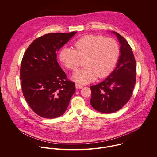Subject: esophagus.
Segmentation results:
<instances>
[{
	"label": "esophagus",
	"instance_id": "1",
	"mask_svg": "<svg viewBox=\"0 0 157 157\" xmlns=\"http://www.w3.org/2000/svg\"><path fill=\"white\" fill-rule=\"evenodd\" d=\"M75 88L77 89H81V88H83V86L82 85L79 84V83H76L75 84Z\"/></svg>",
	"mask_w": 157,
	"mask_h": 157
}]
</instances>
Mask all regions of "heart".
Masks as SVG:
<instances>
[{"label":"heart","instance_id":"heart-1","mask_svg":"<svg viewBox=\"0 0 157 157\" xmlns=\"http://www.w3.org/2000/svg\"><path fill=\"white\" fill-rule=\"evenodd\" d=\"M74 46L75 49L62 48L59 59L65 67L75 71L80 64V58H85L86 67L72 76V78L80 83H88L98 77L108 76L115 67L120 56L117 42L100 35L84 36L75 42Z\"/></svg>","mask_w":157,"mask_h":157}]
</instances>
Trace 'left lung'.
Here are the masks:
<instances>
[{"label": "left lung", "mask_w": 157, "mask_h": 157, "mask_svg": "<svg viewBox=\"0 0 157 157\" xmlns=\"http://www.w3.org/2000/svg\"><path fill=\"white\" fill-rule=\"evenodd\" d=\"M112 33L121 45L117 67L104 81L90 87L91 106L105 113L116 112L128 102L136 82V62L132 48L120 34Z\"/></svg>", "instance_id": "obj_1"}]
</instances>
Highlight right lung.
Listing matches in <instances>:
<instances>
[{
	"mask_svg": "<svg viewBox=\"0 0 157 157\" xmlns=\"http://www.w3.org/2000/svg\"><path fill=\"white\" fill-rule=\"evenodd\" d=\"M77 32L50 33L34 40L23 57L20 77L23 96L32 110L45 118L63 115L75 91L57 60V52Z\"/></svg>",
	"mask_w": 157,
	"mask_h": 157,
	"instance_id": "1",
	"label": "right lung"
}]
</instances>
